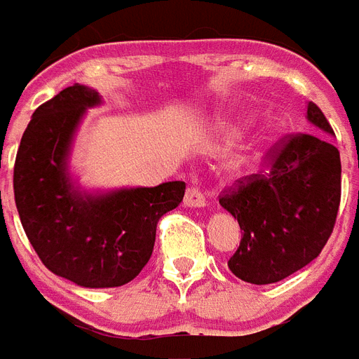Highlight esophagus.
<instances>
[{"mask_svg": "<svg viewBox=\"0 0 359 359\" xmlns=\"http://www.w3.org/2000/svg\"><path fill=\"white\" fill-rule=\"evenodd\" d=\"M184 203L188 207H203L205 205V196L198 188L190 187L187 190V196H184Z\"/></svg>", "mask_w": 359, "mask_h": 359, "instance_id": "esophagus-1", "label": "esophagus"}]
</instances>
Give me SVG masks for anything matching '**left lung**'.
I'll return each mask as SVG.
<instances>
[{
    "label": "left lung",
    "mask_w": 359,
    "mask_h": 359,
    "mask_svg": "<svg viewBox=\"0 0 359 359\" xmlns=\"http://www.w3.org/2000/svg\"><path fill=\"white\" fill-rule=\"evenodd\" d=\"M308 121L333 135L308 102ZM219 203L241 228L228 268L255 285L276 283L312 262L327 243L341 203V154L325 137L297 133L268 152L266 172L238 180Z\"/></svg>",
    "instance_id": "1"
}]
</instances>
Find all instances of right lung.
<instances>
[{"label":"right lung","mask_w":359,"mask_h":359,"mask_svg":"<svg viewBox=\"0 0 359 359\" xmlns=\"http://www.w3.org/2000/svg\"><path fill=\"white\" fill-rule=\"evenodd\" d=\"M91 87L74 83L39 106L15 159V203L32 247L53 274L81 287H119L150 261L159 219L184 198L182 180L154 188L81 192L68 172L72 140Z\"/></svg>","instance_id":"right-lung-1"}]
</instances>
